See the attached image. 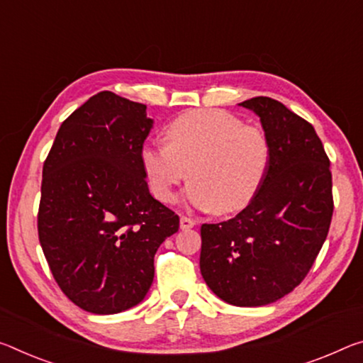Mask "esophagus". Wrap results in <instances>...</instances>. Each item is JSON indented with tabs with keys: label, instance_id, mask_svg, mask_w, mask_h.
Wrapping results in <instances>:
<instances>
[{
	"label": "esophagus",
	"instance_id": "obj_1",
	"mask_svg": "<svg viewBox=\"0 0 363 363\" xmlns=\"http://www.w3.org/2000/svg\"><path fill=\"white\" fill-rule=\"evenodd\" d=\"M181 229H191V228H194L195 224V220H192V218H187V216H181Z\"/></svg>",
	"mask_w": 363,
	"mask_h": 363
}]
</instances>
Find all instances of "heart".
<instances>
[{
    "label": "heart",
    "mask_w": 363,
    "mask_h": 363,
    "mask_svg": "<svg viewBox=\"0 0 363 363\" xmlns=\"http://www.w3.org/2000/svg\"><path fill=\"white\" fill-rule=\"evenodd\" d=\"M168 143H145L140 163L152 194L169 203L189 174L186 200L229 215L244 210L263 186L272 150L264 132L220 109L182 113L166 128Z\"/></svg>",
    "instance_id": "b5f03b06"
}]
</instances>
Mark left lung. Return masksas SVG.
I'll return each mask as SVG.
<instances>
[{"instance_id":"left-lung-1","label":"left lung","mask_w":363,"mask_h":363,"mask_svg":"<svg viewBox=\"0 0 363 363\" xmlns=\"http://www.w3.org/2000/svg\"><path fill=\"white\" fill-rule=\"evenodd\" d=\"M239 105L260 118L272 160L239 215L202 224L200 272L221 301L262 307L294 291L312 268L330 231L333 182L312 124L268 96Z\"/></svg>"}]
</instances>
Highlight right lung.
Masks as SVG:
<instances>
[{
    "instance_id": "right-lung-1",
    "label": "right lung",
    "mask_w": 363,
    "mask_h": 363,
    "mask_svg": "<svg viewBox=\"0 0 363 363\" xmlns=\"http://www.w3.org/2000/svg\"><path fill=\"white\" fill-rule=\"evenodd\" d=\"M152 128L145 105L100 91L61 124L45 160L40 245L57 286L85 312L140 303L158 247L179 229L140 163Z\"/></svg>"
}]
</instances>
